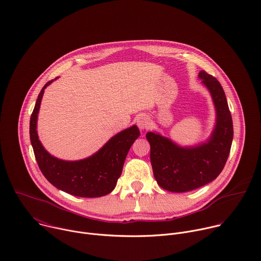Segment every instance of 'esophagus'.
<instances>
[{
    "label": "esophagus",
    "mask_w": 261,
    "mask_h": 261,
    "mask_svg": "<svg viewBox=\"0 0 261 261\" xmlns=\"http://www.w3.org/2000/svg\"><path fill=\"white\" fill-rule=\"evenodd\" d=\"M136 123L140 130H144V129H147L148 127H150V120H148V118L146 116H143V115L137 118Z\"/></svg>",
    "instance_id": "1"
}]
</instances>
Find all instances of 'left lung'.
Listing matches in <instances>:
<instances>
[{"label":"left lung","mask_w":261,"mask_h":261,"mask_svg":"<svg viewBox=\"0 0 261 261\" xmlns=\"http://www.w3.org/2000/svg\"><path fill=\"white\" fill-rule=\"evenodd\" d=\"M198 77L211 93L216 125L210 138L195 146H180L156 132H147L151 144L154 176L161 188L170 192H188L214 180L229 156L233 126L226 96L220 83L205 71Z\"/></svg>","instance_id":"obj_1"}]
</instances>
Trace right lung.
I'll return each mask as SVG.
<instances>
[{
  "mask_svg": "<svg viewBox=\"0 0 261 261\" xmlns=\"http://www.w3.org/2000/svg\"><path fill=\"white\" fill-rule=\"evenodd\" d=\"M53 82L42 88L30 120L31 143L41 172L56 188L74 196L93 198L109 194L122 174L131 145L140 134L137 126L133 125L116 134L97 153L86 159L65 161L51 156L37 134V120L44 90Z\"/></svg>",
  "mask_w": 261,
  "mask_h": 261,
  "instance_id": "add662e5",
  "label": "right lung"
}]
</instances>
